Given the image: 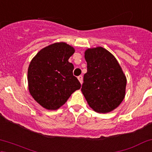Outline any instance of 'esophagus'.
Segmentation results:
<instances>
[{
  "label": "esophagus",
  "mask_w": 152,
  "mask_h": 152,
  "mask_svg": "<svg viewBox=\"0 0 152 152\" xmlns=\"http://www.w3.org/2000/svg\"><path fill=\"white\" fill-rule=\"evenodd\" d=\"M78 79H79V82L81 83V84H82V82H83V77H82V76H78Z\"/></svg>",
  "instance_id": "34e87169"
}]
</instances>
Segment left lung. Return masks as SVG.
I'll return each instance as SVG.
<instances>
[{
    "mask_svg": "<svg viewBox=\"0 0 152 152\" xmlns=\"http://www.w3.org/2000/svg\"><path fill=\"white\" fill-rule=\"evenodd\" d=\"M84 58L87 72L84 76L81 91L93 110L110 113L124 99L126 75L115 56L102 47L86 49Z\"/></svg>",
    "mask_w": 152,
    "mask_h": 152,
    "instance_id": "8db88e82",
    "label": "left lung"
}]
</instances>
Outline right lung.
<instances>
[{"instance_id":"obj_1","label":"right lung","mask_w":152,"mask_h":152,"mask_svg":"<svg viewBox=\"0 0 152 152\" xmlns=\"http://www.w3.org/2000/svg\"><path fill=\"white\" fill-rule=\"evenodd\" d=\"M75 49L66 42H56L42 48L28 68V88L39 104L49 110L63 106L71 95L81 88L73 75L74 67L68 59Z\"/></svg>"}]
</instances>
